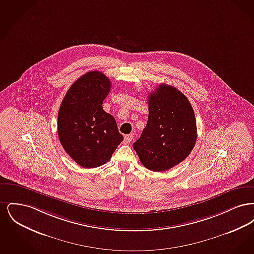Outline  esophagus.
Masks as SVG:
<instances>
[{
  "instance_id": "obj_1",
  "label": "esophagus",
  "mask_w": 254,
  "mask_h": 254,
  "mask_svg": "<svg viewBox=\"0 0 254 254\" xmlns=\"http://www.w3.org/2000/svg\"><path fill=\"white\" fill-rule=\"evenodd\" d=\"M132 134H128V135H126V136H125V138H124V143H125V144H129V143L132 141Z\"/></svg>"
}]
</instances>
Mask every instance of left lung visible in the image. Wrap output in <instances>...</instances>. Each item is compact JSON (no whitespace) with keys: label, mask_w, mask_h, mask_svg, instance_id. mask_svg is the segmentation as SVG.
Listing matches in <instances>:
<instances>
[{"label":"left lung","mask_w":254,"mask_h":254,"mask_svg":"<svg viewBox=\"0 0 254 254\" xmlns=\"http://www.w3.org/2000/svg\"><path fill=\"white\" fill-rule=\"evenodd\" d=\"M147 99V124L133 148L146 169L165 171L181 163L193 149L195 114L189 99L171 85L161 84Z\"/></svg>","instance_id":"obj_1"}]
</instances>
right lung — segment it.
Here are the masks:
<instances>
[{
  "mask_svg": "<svg viewBox=\"0 0 254 254\" xmlns=\"http://www.w3.org/2000/svg\"><path fill=\"white\" fill-rule=\"evenodd\" d=\"M111 88L109 78L89 71L76 80L64 97L58 112L61 145L85 169L100 167L124 140L112 115L103 109Z\"/></svg>",
  "mask_w": 254,
  "mask_h": 254,
  "instance_id": "obj_1",
  "label": "right lung"
}]
</instances>
